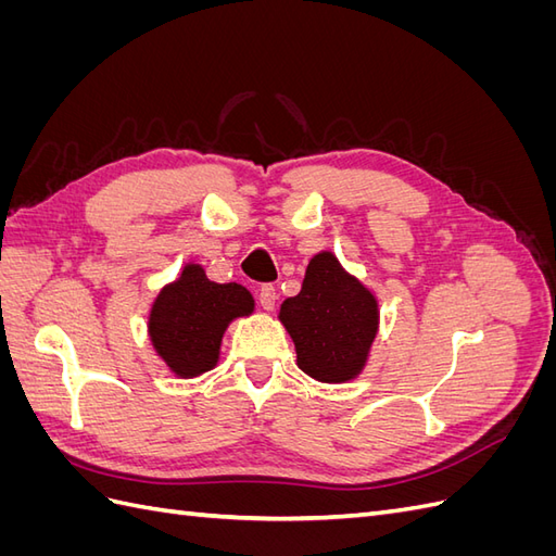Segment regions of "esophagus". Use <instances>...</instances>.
I'll return each instance as SVG.
<instances>
[{
	"label": "esophagus",
	"mask_w": 556,
	"mask_h": 556,
	"mask_svg": "<svg viewBox=\"0 0 556 556\" xmlns=\"http://www.w3.org/2000/svg\"><path fill=\"white\" fill-rule=\"evenodd\" d=\"M276 301H278V292H276L274 285H262V288H260V306L264 311H274Z\"/></svg>",
	"instance_id": "obj_1"
}]
</instances>
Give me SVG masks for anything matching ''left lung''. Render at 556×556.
Listing matches in <instances>:
<instances>
[{"label": "left lung", "mask_w": 556, "mask_h": 556, "mask_svg": "<svg viewBox=\"0 0 556 556\" xmlns=\"http://www.w3.org/2000/svg\"><path fill=\"white\" fill-rule=\"evenodd\" d=\"M378 317L374 292L327 250L308 262L301 292L285 299L278 313L299 368L319 382H348L364 371Z\"/></svg>", "instance_id": "obj_1"}]
</instances>
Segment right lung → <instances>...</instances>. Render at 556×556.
I'll use <instances>...</instances> for the list:
<instances>
[{
    "label": "right lung",
    "instance_id": "right-lung-1",
    "mask_svg": "<svg viewBox=\"0 0 556 556\" xmlns=\"http://www.w3.org/2000/svg\"><path fill=\"white\" fill-rule=\"evenodd\" d=\"M255 311V299L239 282H213L199 264H185L164 285L148 317L157 357L178 378H197L220 359L223 333L231 319Z\"/></svg>",
    "mask_w": 556,
    "mask_h": 556
}]
</instances>
